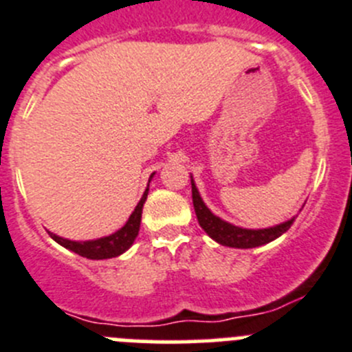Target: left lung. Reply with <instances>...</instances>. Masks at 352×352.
I'll return each instance as SVG.
<instances>
[{
  "mask_svg": "<svg viewBox=\"0 0 352 352\" xmlns=\"http://www.w3.org/2000/svg\"><path fill=\"white\" fill-rule=\"evenodd\" d=\"M190 186H192L194 211H196V217L201 228L221 245L241 249L263 245L267 244V242H272L274 239L280 237V235L284 234V232H287L289 228H291V225L294 223V218H292V220L277 225V227L261 228V230H249V228L235 227V225L227 223V221H223L221 218L214 217V214L208 210L206 204L201 199L199 192H197L196 186H194V180H190Z\"/></svg>",
  "mask_w": 352,
  "mask_h": 352,
  "instance_id": "1",
  "label": "left lung"
}]
</instances>
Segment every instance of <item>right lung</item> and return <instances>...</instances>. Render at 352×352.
Instances as JSON below:
<instances>
[{
	"mask_svg": "<svg viewBox=\"0 0 352 352\" xmlns=\"http://www.w3.org/2000/svg\"><path fill=\"white\" fill-rule=\"evenodd\" d=\"M148 190H149V186L148 189L144 190V196L141 197V201L138 203V206H135L134 213L131 214L127 223H125L118 232L108 235V237L96 239V241H87V242H75V241H68V239H63V237H58V235L51 234V232L50 235L58 242V244L70 249V251L77 252L78 256H84V258H89V259L115 258V256L127 251V249L132 245V242L135 241V237H138L139 227H141L142 204H144L146 197H148Z\"/></svg>",
	"mask_w": 352,
	"mask_h": 352,
	"instance_id": "right-lung-1",
	"label": "right lung"
}]
</instances>
